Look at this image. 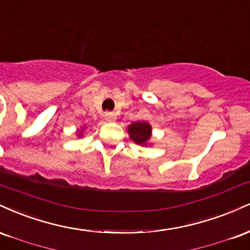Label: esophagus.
Wrapping results in <instances>:
<instances>
[{
  "mask_svg": "<svg viewBox=\"0 0 250 250\" xmlns=\"http://www.w3.org/2000/svg\"><path fill=\"white\" fill-rule=\"evenodd\" d=\"M104 117H105V120H106V122H116V119H117V114L116 113H113V112H106L104 114Z\"/></svg>",
  "mask_w": 250,
  "mask_h": 250,
  "instance_id": "34e87169",
  "label": "esophagus"
}]
</instances>
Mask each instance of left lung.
Here are the masks:
<instances>
[{
	"label": "left lung",
	"instance_id": "obj_1",
	"mask_svg": "<svg viewBox=\"0 0 250 250\" xmlns=\"http://www.w3.org/2000/svg\"><path fill=\"white\" fill-rule=\"evenodd\" d=\"M128 136L138 145L147 146L148 140L152 136V127L146 122H136L132 123L128 126Z\"/></svg>",
	"mask_w": 250,
	"mask_h": 250
}]
</instances>
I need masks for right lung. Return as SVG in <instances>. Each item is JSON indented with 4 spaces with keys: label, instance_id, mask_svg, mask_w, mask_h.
Segmentation results:
<instances>
[{
    "label": "right lung",
    "instance_id": "add662e5",
    "mask_svg": "<svg viewBox=\"0 0 250 250\" xmlns=\"http://www.w3.org/2000/svg\"><path fill=\"white\" fill-rule=\"evenodd\" d=\"M82 136H83V132H79V133H78V137H82Z\"/></svg>",
    "mask_w": 250,
    "mask_h": 250
}]
</instances>
